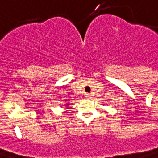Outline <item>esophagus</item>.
I'll return each mask as SVG.
<instances>
[{
	"instance_id": "1",
	"label": "esophagus",
	"mask_w": 158,
	"mask_h": 158,
	"mask_svg": "<svg viewBox=\"0 0 158 158\" xmlns=\"http://www.w3.org/2000/svg\"><path fill=\"white\" fill-rule=\"evenodd\" d=\"M85 97L86 98H91V95H90L89 93H86V94H85Z\"/></svg>"
}]
</instances>
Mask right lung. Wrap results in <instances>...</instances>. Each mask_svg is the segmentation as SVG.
I'll return each mask as SVG.
<instances>
[{
    "instance_id": "obj_1",
    "label": "right lung",
    "mask_w": 158,
    "mask_h": 158,
    "mask_svg": "<svg viewBox=\"0 0 158 158\" xmlns=\"http://www.w3.org/2000/svg\"><path fill=\"white\" fill-rule=\"evenodd\" d=\"M65 106H68V104H67V105H65Z\"/></svg>"
}]
</instances>
